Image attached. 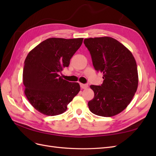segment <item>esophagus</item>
<instances>
[{
	"mask_svg": "<svg viewBox=\"0 0 156 156\" xmlns=\"http://www.w3.org/2000/svg\"><path fill=\"white\" fill-rule=\"evenodd\" d=\"M80 86H81V88L83 89H86L88 87V84H81V83L80 84Z\"/></svg>",
	"mask_w": 156,
	"mask_h": 156,
	"instance_id": "esophagus-1",
	"label": "esophagus"
}]
</instances>
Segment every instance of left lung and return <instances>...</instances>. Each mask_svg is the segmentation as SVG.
<instances>
[{
	"instance_id": "1",
	"label": "left lung",
	"mask_w": 156,
	"mask_h": 156,
	"mask_svg": "<svg viewBox=\"0 0 156 156\" xmlns=\"http://www.w3.org/2000/svg\"><path fill=\"white\" fill-rule=\"evenodd\" d=\"M84 44L90 51L94 68L103 73L100 86L91 85L94 97L90 111L98 116L119 114L133 99L138 87L137 66L131 51L111 37H90Z\"/></svg>"
}]
</instances>
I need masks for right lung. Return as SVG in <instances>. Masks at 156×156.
<instances>
[{
    "instance_id": "obj_1",
    "label": "right lung",
    "mask_w": 156,
    "mask_h": 156,
    "mask_svg": "<svg viewBox=\"0 0 156 156\" xmlns=\"http://www.w3.org/2000/svg\"><path fill=\"white\" fill-rule=\"evenodd\" d=\"M83 40L51 37L28 54L23 72L25 94L33 107L42 114H62L80 91L78 83L66 81L59 73L69 66L71 58Z\"/></svg>"
}]
</instances>
